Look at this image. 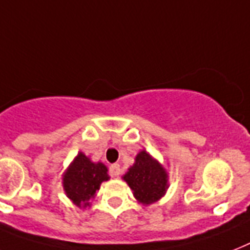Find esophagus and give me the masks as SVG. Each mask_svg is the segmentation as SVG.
Here are the masks:
<instances>
[{"label":"esophagus","instance_id":"obj_1","mask_svg":"<svg viewBox=\"0 0 250 250\" xmlns=\"http://www.w3.org/2000/svg\"><path fill=\"white\" fill-rule=\"evenodd\" d=\"M109 172L113 177H118L119 174H121V166L118 163L111 164L110 167H109Z\"/></svg>","mask_w":250,"mask_h":250}]
</instances>
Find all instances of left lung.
Returning <instances> with one entry per match:
<instances>
[{
	"label": "left lung",
	"mask_w": 250,
	"mask_h": 250,
	"mask_svg": "<svg viewBox=\"0 0 250 250\" xmlns=\"http://www.w3.org/2000/svg\"><path fill=\"white\" fill-rule=\"evenodd\" d=\"M133 191L136 200L144 206L158 202L168 188V174L163 166L147 151H140L135 163L123 176Z\"/></svg>",
	"instance_id": "obj_1"
}]
</instances>
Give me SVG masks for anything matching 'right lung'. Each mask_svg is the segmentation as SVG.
Returning a JSON list of instances; mask_svg holds the SVG:
<instances>
[{
  "label": "right lung",
  "instance_id": "1",
  "mask_svg": "<svg viewBox=\"0 0 250 250\" xmlns=\"http://www.w3.org/2000/svg\"><path fill=\"white\" fill-rule=\"evenodd\" d=\"M107 168L104 164L93 163L83 153H78L62 176V186L66 196L79 208L90 207L92 199L100 188L101 182L107 181Z\"/></svg>",
  "mask_w": 250,
  "mask_h": 250
}]
</instances>
